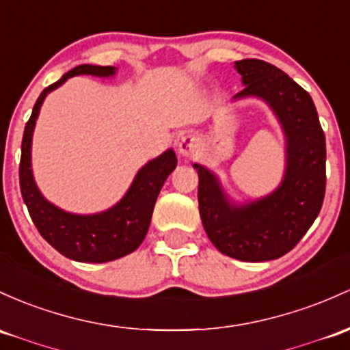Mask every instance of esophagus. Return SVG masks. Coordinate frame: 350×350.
Instances as JSON below:
<instances>
[{
    "instance_id": "esophagus-1",
    "label": "esophagus",
    "mask_w": 350,
    "mask_h": 350,
    "mask_svg": "<svg viewBox=\"0 0 350 350\" xmlns=\"http://www.w3.org/2000/svg\"><path fill=\"white\" fill-rule=\"evenodd\" d=\"M178 149L179 154L184 157H191L194 156L196 152L199 151V139L193 134H183L181 139L178 143Z\"/></svg>"
}]
</instances>
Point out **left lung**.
<instances>
[{
	"label": "left lung",
	"instance_id": "left-lung-1",
	"mask_svg": "<svg viewBox=\"0 0 350 350\" xmlns=\"http://www.w3.org/2000/svg\"><path fill=\"white\" fill-rule=\"evenodd\" d=\"M244 90L232 99L264 101L286 139L282 181L272 193L236 202L211 169L194 163L202 226L222 254L262 262L287 254L309 231L325 193V137L307 91L260 59L236 61Z\"/></svg>",
	"mask_w": 350,
	"mask_h": 350
}]
</instances>
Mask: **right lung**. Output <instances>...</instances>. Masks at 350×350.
I'll use <instances>...</instances> for the list:
<instances>
[{
    "label": "right lung",
    "mask_w": 350,
    "mask_h": 350,
    "mask_svg": "<svg viewBox=\"0 0 350 350\" xmlns=\"http://www.w3.org/2000/svg\"><path fill=\"white\" fill-rule=\"evenodd\" d=\"M116 71L118 68L114 66L94 64H79L72 68L59 81L53 83L40 94L23 134L19 163L23 201L41 236L57 252L78 262H109L136 251L148 234L157 194L178 164L176 152L166 149L163 154L148 161L136 172L129 189L116 204L94 214L68 213L49 202L40 191L31 169V146L34 126L46 96L72 76L90 75L96 78H113Z\"/></svg>",
    "instance_id": "add662e5"
}]
</instances>
